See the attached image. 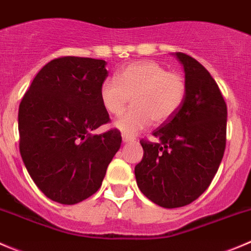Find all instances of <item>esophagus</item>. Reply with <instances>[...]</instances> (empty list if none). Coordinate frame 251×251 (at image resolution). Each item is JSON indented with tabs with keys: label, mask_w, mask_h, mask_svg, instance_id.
Here are the masks:
<instances>
[{
	"label": "esophagus",
	"mask_w": 251,
	"mask_h": 251,
	"mask_svg": "<svg viewBox=\"0 0 251 251\" xmlns=\"http://www.w3.org/2000/svg\"><path fill=\"white\" fill-rule=\"evenodd\" d=\"M122 140H123V143H131L134 139L131 138V136L126 135V134H122Z\"/></svg>",
	"instance_id": "obj_1"
}]
</instances>
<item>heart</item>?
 <instances>
[{"mask_svg":"<svg viewBox=\"0 0 251 251\" xmlns=\"http://www.w3.org/2000/svg\"><path fill=\"white\" fill-rule=\"evenodd\" d=\"M187 80L177 72H168L155 61L131 62L106 79L100 86V101L106 112L120 116L131 99V108L115 122L126 135L139 133L150 123L168 122L180 110L187 98Z\"/></svg>","mask_w":251,"mask_h":251,"instance_id":"b5f03b06","label":"heart"}]
</instances>
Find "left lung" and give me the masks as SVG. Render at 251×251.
I'll list each match as a JSON object with an SVG mask.
<instances>
[{
    "instance_id": "1",
    "label": "left lung",
    "mask_w": 251,
    "mask_h": 251,
    "mask_svg": "<svg viewBox=\"0 0 251 251\" xmlns=\"http://www.w3.org/2000/svg\"><path fill=\"white\" fill-rule=\"evenodd\" d=\"M175 56L184 68L187 98L175 117L152 133L158 143L141 139L144 156L134 170L140 192L166 209L185 206L209 188L227 131V105L215 79L193 57Z\"/></svg>"
}]
</instances>
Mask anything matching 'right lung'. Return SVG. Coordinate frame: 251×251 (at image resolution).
<instances>
[{"label": "right lung", "instance_id": "obj_1", "mask_svg": "<svg viewBox=\"0 0 251 251\" xmlns=\"http://www.w3.org/2000/svg\"><path fill=\"white\" fill-rule=\"evenodd\" d=\"M103 59L66 56L36 74L19 105V151L49 199L73 205L100 189L122 144L118 129L91 134L110 122L100 101L107 78Z\"/></svg>", "mask_w": 251, "mask_h": 251}]
</instances>
